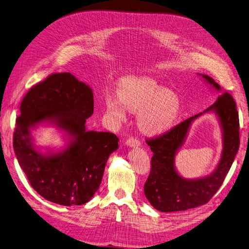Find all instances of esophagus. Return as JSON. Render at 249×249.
Wrapping results in <instances>:
<instances>
[{
    "label": "esophagus",
    "instance_id": "1",
    "mask_svg": "<svg viewBox=\"0 0 249 249\" xmlns=\"http://www.w3.org/2000/svg\"><path fill=\"white\" fill-rule=\"evenodd\" d=\"M125 144L128 146V147H131V148H134V147H139L141 145V143L139 140L137 139H134V138H129L125 141Z\"/></svg>",
    "mask_w": 249,
    "mask_h": 249
}]
</instances>
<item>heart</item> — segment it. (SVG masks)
<instances>
[{
    "label": "heart",
    "instance_id": "b5f03b06",
    "mask_svg": "<svg viewBox=\"0 0 249 249\" xmlns=\"http://www.w3.org/2000/svg\"><path fill=\"white\" fill-rule=\"evenodd\" d=\"M118 96L104 99L108 115L116 123L127 119V110L138 114V127L149 136L160 135L171 129L179 114L180 103L174 90L163 88L148 76L125 78L118 87Z\"/></svg>",
    "mask_w": 249,
    "mask_h": 249
}]
</instances>
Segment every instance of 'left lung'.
Here are the masks:
<instances>
[{"mask_svg": "<svg viewBox=\"0 0 249 249\" xmlns=\"http://www.w3.org/2000/svg\"><path fill=\"white\" fill-rule=\"evenodd\" d=\"M210 89L220 94L217 101L204 112L195 115L162 136L147 140L153 156L151 171L144 185V194L152 207L160 212H178L202 206L223 184L239 148V118L233 98L223 94L221 87L207 74L198 73ZM215 114L222 133L220 160L210 175L186 179L175 166V156L184 144L193 121L204 113Z\"/></svg>", "mask_w": 249, "mask_h": 249, "instance_id": "left-lung-1", "label": "left lung"}]
</instances>
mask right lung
I'll return each mask as SVG.
<instances>
[{"mask_svg":"<svg viewBox=\"0 0 249 249\" xmlns=\"http://www.w3.org/2000/svg\"><path fill=\"white\" fill-rule=\"evenodd\" d=\"M93 112V89L71 72L49 75L24 97L13 146L32 188L45 200L62 206L83 205L98 191L119 139L110 132L87 129L86 121ZM39 125L56 127L65 145L37 146L33 131Z\"/></svg>","mask_w":249,"mask_h":249,"instance_id":"add662e5","label":"right lung"}]
</instances>
